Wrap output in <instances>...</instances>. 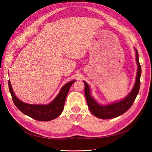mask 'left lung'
Returning a JSON list of instances; mask_svg holds the SVG:
<instances>
[{
	"label": "left lung",
	"instance_id": "left-lung-1",
	"mask_svg": "<svg viewBox=\"0 0 152 152\" xmlns=\"http://www.w3.org/2000/svg\"><path fill=\"white\" fill-rule=\"evenodd\" d=\"M136 61L137 64V72L136 76L135 83L132 91L122 101L113 102L107 105H101L95 101L94 98L91 96L90 88L85 81L84 83V94L86 102L92 115L95 117L102 119H109L120 116L125 113L132 106L137 97L140 88V77L141 74V68L139 61V56L137 50H135Z\"/></svg>",
	"mask_w": 152,
	"mask_h": 152
}]
</instances>
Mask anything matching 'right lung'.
I'll return each mask as SVG.
<instances>
[{
	"mask_svg": "<svg viewBox=\"0 0 152 152\" xmlns=\"http://www.w3.org/2000/svg\"><path fill=\"white\" fill-rule=\"evenodd\" d=\"M76 80H73L66 84L61 88L60 92H59L54 100L48 104H30L25 103L18 99L15 96L12 91L11 82L9 80V88L12 101L20 111L37 121H49L57 118L62 113L67 94L68 93L72 84Z\"/></svg>",
	"mask_w": 152,
	"mask_h": 152,
	"instance_id": "obj_1",
	"label": "right lung"
}]
</instances>
